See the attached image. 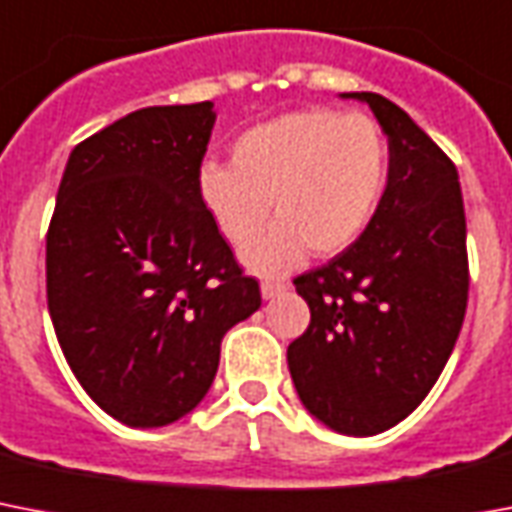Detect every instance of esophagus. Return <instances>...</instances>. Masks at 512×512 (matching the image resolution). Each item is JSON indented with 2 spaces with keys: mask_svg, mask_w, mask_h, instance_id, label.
Wrapping results in <instances>:
<instances>
[{
  "mask_svg": "<svg viewBox=\"0 0 512 512\" xmlns=\"http://www.w3.org/2000/svg\"><path fill=\"white\" fill-rule=\"evenodd\" d=\"M285 288H288V285H285L282 280H264V282H261V296L275 298V296H280Z\"/></svg>",
  "mask_w": 512,
  "mask_h": 512,
  "instance_id": "esophagus-1",
  "label": "esophagus"
}]
</instances>
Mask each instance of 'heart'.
Here are the masks:
<instances>
[{
  "label": "heart",
  "instance_id": "heart-1",
  "mask_svg": "<svg viewBox=\"0 0 512 512\" xmlns=\"http://www.w3.org/2000/svg\"><path fill=\"white\" fill-rule=\"evenodd\" d=\"M388 179V140L375 118L330 108L293 110L251 126L232 145V163L203 161L200 206L230 245H245L253 272L277 275L312 245L333 256L349 248L378 211Z\"/></svg>",
  "mask_w": 512,
  "mask_h": 512
}]
</instances>
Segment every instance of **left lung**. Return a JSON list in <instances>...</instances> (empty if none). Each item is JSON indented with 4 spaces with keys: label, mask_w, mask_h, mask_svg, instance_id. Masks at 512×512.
I'll use <instances>...</instances> for the list:
<instances>
[{
    "label": "left lung",
    "mask_w": 512,
    "mask_h": 512,
    "mask_svg": "<svg viewBox=\"0 0 512 512\" xmlns=\"http://www.w3.org/2000/svg\"><path fill=\"white\" fill-rule=\"evenodd\" d=\"M367 102L388 137V182L367 230L293 280L312 320L288 346L314 418L349 436L404 420L439 380L468 306L465 208L455 163L386 97Z\"/></svg>",
    "instance_id": "obj_1"
}]
</instances>
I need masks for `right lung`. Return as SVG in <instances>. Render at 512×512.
<instances>
[{
    "label": "right lung",
    "mask_w": 512,
    "mask_h": 512,
    "mask_svg": "<svg viewBox=\"0 0 512 512\" xmlns=\"http://www.w3.org/2000/svg\"><path fill=\"white\" fill-rule=\"evenodd\" d=\"M214 121V102L134 110L73 147L57 187L52 327L81 388L132 428L195 410L224 333L261 306L195 187Z\"/></svg>",
    "instance_id": "1"
}]
</instances>
